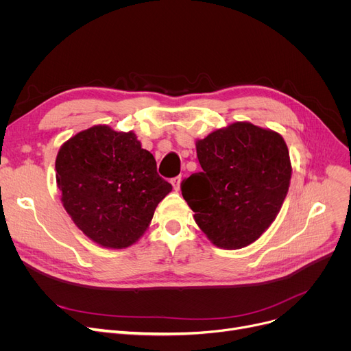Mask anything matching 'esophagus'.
I'll return each instance as SVG.
<instances>
[{
	"label": "esophagus",
	"instance_id": "1",
	"mask_svg": "<svg viewBox=\"0 0 351 351\" xmlns=\"http://www.w3.org/2000/svg\"><path fill=\"white\" fill-rule=\"evenodd\" d=\"M180 182H182V178H180V176H175V178L171 179V183L173 185V189H175V191H179Z\"/></svg>",
	"mask_w": 351,
	"mask_h": 351
}]
</instances>
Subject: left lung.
<instances>
[{
  "label": "left lung",
  "mask_w": 351,
  "mask_h": 351,
  "mask_svg": "<svg viewBox=\"0 0 351 351\" xmlns=\"http://www.w3.org/2000/svg\"><path fill=\"white\" fill-rule=\"evenodd\" d=\"M202 172L180 183L197 226L217 247L242 249L262 236L287 195V145L270 129L236 122L196 142Z\"/></svg>",
  "instance_id": "1"
}]
</instances>
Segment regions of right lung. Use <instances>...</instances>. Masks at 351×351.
Listing matches in <instances>:
<instances>
[{"label":"right lung","instance_id":"obj_1","mask_svg":"<svg viewBox=\"0 0 351 351\" xmlns=\"http://www.w3.org/2000/svg\"><path fill=\"white\" fill-rule=\"evenodd\" d=\"M66 213L95 243L123 249L149 226L172 185L134 132L92 126L68 139L55 160Z\"/></svg>","mask_w":351,"mask_h":351}]
</instances>
